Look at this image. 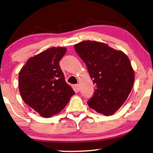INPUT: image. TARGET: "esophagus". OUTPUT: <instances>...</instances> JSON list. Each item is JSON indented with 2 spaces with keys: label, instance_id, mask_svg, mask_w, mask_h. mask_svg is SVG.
Returning <instances> with one entry per match:
<instances>
[{
  "label": "esophagus",
  "instance_id": "obj_1",
  "mask_svg": "<svg viewBox=\"0 0 153 153\" xmlns=\"http://www.w3.org/2000/svg\"><path fill=\"white\" fill-rule=\"evenodd\" d=\"M75 87H76V89L77 91H79V84H76V85H75Z\"/></svg>",
  "mask_w": 153,
  "mask_h": 153
}]
</instances>
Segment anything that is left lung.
I'll use <instances>...</instances> for the list:
<instances>
[{"label": "left lung", "instance_id": "8db88e82", "mask_svg": "<svg viewBox=\"0 0 153 153\" xmlns=\"http://www.w3.org/2000/svg\"><path fill=\"white\" fill-rule=\"evenodd\" d=\"M74 48L95 85L88 105L105 116L113 115L124 103L133 86L135 74L128 58L122 51L97 41H82Z\"/></svg>", "mask_w": 153, "mask_h": 153}]
</instances>
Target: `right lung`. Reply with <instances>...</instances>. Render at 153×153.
<instances>
[{
  "mask_svg": "<svg viewBox=\"0 0 153 153\" xmlns=\"http://www.w3.org/2000/svg\"><path fill=\"white\" fill-rule=\"evenodd\" d=\"M65 47H51L31 57L18 76L19 91L25 103L43 117L60 113L75 94L66 82L60 60Z\"/></svg>",
  "mask_w": 153,
  "mask_h": 153,
  "instance_id": "add662e5",
  "label": "right lung"
}]
</instances>
